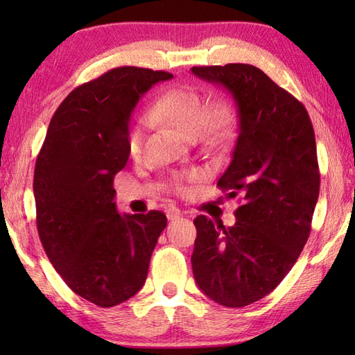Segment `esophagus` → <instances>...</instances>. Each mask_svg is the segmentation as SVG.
<instances>
[{"mask_svg": "<svg viewBox=\"0 0 355 355\" xmlns=\"http://www.w3.org/2000/svg\"><path fill=\"white\" fill-rule=\"evenodd\" d=\"M183 216V213L180 211L178 208H175V207H172V208H169L167 209V218H169V220H175V219H180Z\"/></svg>", "mask_w": 355, "mask_h": 355, "instance_id": "34e87169", "label": "esophagus"}]
</instances>
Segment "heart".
Segmentation results:
<instances>
[{"label":"heart","instance_id":"heart-1","mask_svg":"<svg viewBox=\"0 0 355 355\" xmlns=\"http://www.w3.org/2000/svg\"><path fill=\"white\" fill-rule=\"evenodd\" d=\"M148 117L155 122L167 123L186 137H194L205 147H220L232 139L236 130V110L228 98H214L205 101V97L196 89L172 87L161 94L155 101ZM144 123L137 120L127 133V153L137 158L142 152ZM197 180L196 173L178 177L173 188L183 194L188 191V183Z\"/></svg>","mask_w":355,"mask_h":355}]
</instances>
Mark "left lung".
<instances>
[{
  "mask_svg": "<svg viewBox=\"0 0 355 355\" xmlns=\"http://www.w3.org/2000/svg\"><path fill=\"white\" fill-rule=\"evenodd\" d=\"M191 70L235 98L239 135L218 186L243 200L233 227L197 216L192 272L214 302L245 307L275 290L309 239L320 196L313 125L305 106L254 65Z\"/></svg>",
  "mask_w": 355,
  "mask_h": 355,
  "instance_id": "8db88e82",
  "label": "left lung"
}]
</instances>
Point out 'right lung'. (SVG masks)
Masks as SVG:
<instances>
[{"instance_id": "right-lung-1", "label": "right lung", "mask_w": 355, "mask_h": 355, "mask_svg": "<svg viewBox=\"0 0 355 355\" xmlns=\"http://www.w3.org/2000/svg\"><path fill=\"white\" fill-rule=\"evenodd\" d=\"M173 75L111 69L73 89L51 117L35 159V222L48 260L71 291L98 307L133 297L167 225L164 213L119 214L114 177L127 164L130 116Z\"/></svg>"}]
</instances>
